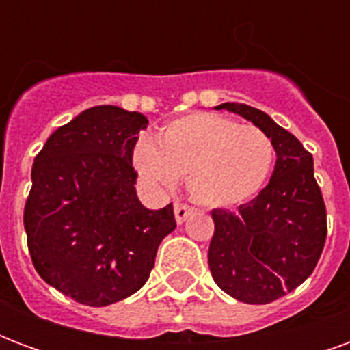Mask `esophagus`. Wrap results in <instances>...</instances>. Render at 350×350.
Wrapping results in <instances>:
<instances>
[{
  "label": "esophagus",
  "instance_id": "1",
  "mask_svg": "<svg viewBox=\"0 0 350 350\" xmlns=\"http://www.w3.org/2000/svg\"><path fill=\"white\" fill-rule=\"evenodd\" d=\"M195 212V210H193V208H191V206H187V204H176L174 206V217H176V223H178V225H182L183 221L187 219V217H189L191 213Z\"/></svg>",
  "mask_w": 350,
  "mask_h": 350
}]
</instances>
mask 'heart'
Returning <instances> with one entry per match:
<instances>
[{
  "label": "heart",
  "mask_w": 350,
  "mask_h": 350,
  "mask_svg": "<svg viewBox=\"0 0 350 350\" xmlns=\"http://www.w3.org/2000/svg\"><path fill=\"white\" fill-rule=\"evenodd\" d=\"M133 163L150 185L172 187L178 178H187V189L197 202L232 208L262 191L275 165V146L255 125L195 112L165 125L155 142L142 138Z\"/></svg>",
  "instance_id": "1"
}]
</instances>
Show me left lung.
I'll use <instances>...</instances> for the list:
<instances>
[{"label": "left lung", "instance_id": "obj_1", "mask_svg": "<svg viewBox=\"0 0 350 350\" xmlns=\"http://www.w3.org/2000/svg\"><path fill=\"white\" fill-rule=\"evenodd\" d=\"M219 108L262 129L275 146L270 182L236 212L212 210L208 264L221 291L243 304H270L313 273L326 242V206L313 155L262 110L242 103Z\"/></svg>", "mask_w": 350, "mask_h": 350}]
</instances>
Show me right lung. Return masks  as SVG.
Here are the masks:
<instances>
[{
    "instance_id": "add662e5",
    "label": "right lung",
    "mask_w": 350,
    "mask_h": 350,
    "mask_svg": "<svg viewBox=\"0 0 350 350\" xmlns=\"http://www.w3.org/2000/svg\"><path fill=\"white\" fill-rule=\"evenodd\" d=\"M146 116L100 105L57 127L37 153L24 208L37 273L79 304L103 308L135 294L176 228L167 204L138 200L133 150Z\"/></svg>"
}]
</instances>
